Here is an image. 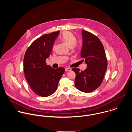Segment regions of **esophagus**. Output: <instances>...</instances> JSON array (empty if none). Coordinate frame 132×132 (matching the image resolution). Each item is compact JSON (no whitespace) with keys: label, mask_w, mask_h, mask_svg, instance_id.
<instances>
[{"label":"esophagus","mask_w":132,"mask_h":132,"mask_svg":"<svg viewBox=\"0 0 132 132\" xmlns=\"http://www.w3.org/2000/svg\"><path fill=\"white\" fill-rule=\"evenodd\" d=\"M71 70H72V69L71 68H66L65 69V71H71Z\"/></svg>","instance_id":"esophagus-1"}]
</instances>
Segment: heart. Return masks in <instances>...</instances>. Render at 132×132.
I'll return each instance as SVG.
<instances>
[{
    "mask_svg": "<svg viewBox=\"0 0 132 132\" xmlns=\"http://www.w3.org/2000/svg\"><path fill=\"white\" fill-rule=\"evenodd\" d=\"M59 39L62 42L65 43L69 47H71L73 49H76L78 47V43L76 41V38L75 35L69 31H64L59 36Z\"/></svg>",
    "mask_w": 132,
    "mask_h": 132,
    "instance_id": "b5f03b06",
    "label": "heart"
}]
</instances>
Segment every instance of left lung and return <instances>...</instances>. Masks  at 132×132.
<instances>
[{"instance_id":"8db88e82","label":"left lung","mask_w":132,"mask_h":132,"mask_svg":"<svg viewBox=\"0 0 132 132\" xmlns=\"http://www.w3.org/2000/svg\"><path fill=\"white\" fill-rule=\"evenodd\" d=\"M82 35L81 57L84 59L87 68L84 71H80L78 68H73L72 70L76 74V88L89 93L102 84L107 68V59L104 46L98 38L84 30H82Z\"/></svg>"}]
</instances>
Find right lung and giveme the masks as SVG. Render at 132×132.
<instances>
[{
    "instance_id": "right-lung-1",
    "label": "right lung",
    "mask_w": 132,
    "mask_h": 132,
    "mask_svg": "<svg viewBox=\"0 0 132 132\" xmlns=\"http://www.w3.org/2000/svg\"><path fill=\"white\" fill-rule=\"evenodd\" d=\"M59 34L56 31L36 39L27 49L23 60L26 79L34 92L47 97L55 92L59 81L64 72L63 68L57 69L46 64L53 46Z\"/></svg>"
}]
</instances>
